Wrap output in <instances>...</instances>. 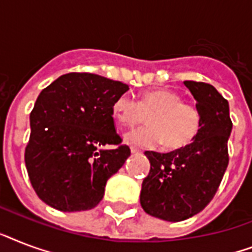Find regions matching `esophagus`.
Here are the masks:
<instances>
[{
	"label": "esophagus",
	"mask_w": 252,
	"mask_h": 252,
	"mask_svg": "<svg viewBox=\"0 0 252 252\" xmlns=\"http://www.w3.org/2000/svg\"><path fill=\"white\" fill-rule=\"evenodd\" d=\"M130 152H132V153H133V154L141 153V150H140V149H137V148H134V146H132V148H130Z\"/></svg>",
	"instance_id": "esophagus-1"
}]
</instances>
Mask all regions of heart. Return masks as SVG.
I'll use <instances>...</instances> for the list:
<instances>
[{
    "mask_svg": "<svg viewBox=\"0 0 252 252\" xmlns=\"http://www.w3.org/2000/svg\"><path fill=\"white\" fill-rule=\"evenodd\" d=\"M119 124L130 126L149 116V126L129 130L124 136L126 144L153 149L165 145L168 150H179L191 145L199 136L203 124L201 112L195 104L182 100V95L171 90L144 93L140 102L126 93L112 106Z\"/></svg>",
    "mask_w": 252,
    "mask_h": 252,
    "instance_id": "b5f03b06",
    "label": "heart"
}]
</instances>
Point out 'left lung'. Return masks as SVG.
I'll return each mask as SVG.
<instances>
[{
	"instance_id": "obj_1",
	"label": "left lung",
	"mask_w": 252,
	"mask_h": 252,
	"mask_svg": "<svg viewBox=\"0 0 252 252\" xmlns=\"http://www.w3.org/2000/svg\"><path fill=\"white\" fill-rule=\"evenodd\" d=\"M201 112V130L191 145L170 153L145 152L150 171L142 182V209L179 222L201 212L219 189L229 165L227 140L233 123L229 103L205 82L184 81Z\"/></svg>"
}]
</instances>
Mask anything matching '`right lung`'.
Wrapping results in <instances>:
<instances>
[{
	"instance_id": "1",
	"label": "right lung",
	"mask_w": 252,
	"mask_h": 252,
	"mask_svg": "<svg viewBox=\"0 0 252 252\" xmlns=\"http://www.w3.org/2000/svg\"><path fill=\"white\" fill-rule=\"evenodd\" d=\"M128 85L68 73L41 90L30 114L26 168L36 195L61 212L87 211L130 156L115 129L112 106ZM114 145L111 150L103 146Z\"/></svg>"
}]
</instances>
